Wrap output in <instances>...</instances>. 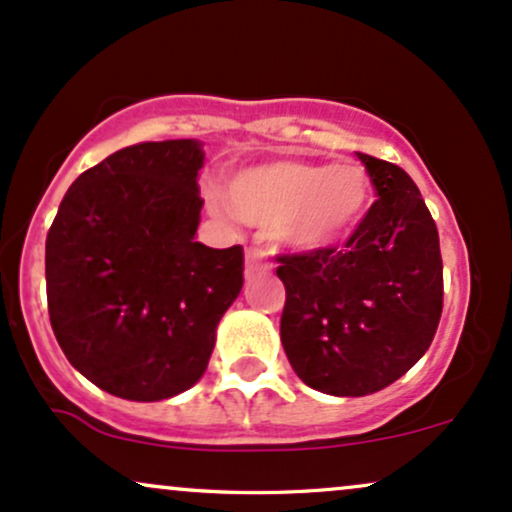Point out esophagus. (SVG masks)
<instances>
[{"label":"esophagus","instance_id":"esophagus-1","mask_svg":"<svg viewBox=\"0 0 512 512\" xmlns=\"http://www.w3.org/2000/svg\"><path fill=\"white\" fill-rule=\"evenodd\" d=\"M244 266H246V273H261V271H268V268H271V261H268L266 251L251 246V249H246Z\"/></svg>","mask_w":512,"mask_h":512}]
</instances>
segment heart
Returning a JSON list of instances; mask_svg holds the SVG:
<instances>
[{"instance_id":"1","label":"heart","mask_w":512,"mask_h":512,"mask_svg":"<svg viewBox=\"0 0 512 512\" xmlns=\"http://www.w3.org/2000/svg\"><path fill=\"white\" fill-rule=\"evenodd\" d=\"M229 203L244 222L275 227L280 244L297 254H329L358 232L372 205V181L353 164L283 159L239 171L227 186ZM212 212H225L210 193Z\"/></svg>"}]
</instances>
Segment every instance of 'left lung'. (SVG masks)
<instances>
[{"label":"left lung","mask_w":512,"mask_h":512,"mask_svg":"<svg viewBox=\"0 0 512 512\" xmlns=\"http://www.w3.org/2000/svg\"><path fill=\"white\" fill-rule=\"evenodd\" d=\"M377 198L346 249L278 258L280 341L307 387L365 396L423 358L442 314L438 227L401 166L360 154Z\"/></svg>","instance_id":"obj_1"}]
</instances>
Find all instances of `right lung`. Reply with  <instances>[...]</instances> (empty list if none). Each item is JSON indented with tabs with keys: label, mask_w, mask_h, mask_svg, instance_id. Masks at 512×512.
Here are the masks:
<instances>
[{
	"label": "right lung",
	"mask_w": 512,
	"mask_h": 512,
	"mask_svg": "<svg viewBox=\"0 0 512 512\" xmlns=\"http://www.w3.org/2000/svg\"><path fill=\"white\" fill-rule=\"evenodd\" d=\"M198 140L142 142L86 169L45 239L55 338L74 370L128 401H162L208 370L244 285L241 246L195 241Z\"/></svg>",
	"instance_id": "1"
}]
</instances>
